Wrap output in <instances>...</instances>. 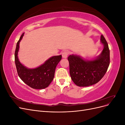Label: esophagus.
Returning <instances> with one entry per match:
<instances>
[{"label": "esophagus", "instance_id": "esophagus-1", "mask_svg": "<svg viewBox=\"0 0 125 125\" xmlns=\"http://www.w3.org/2000/svg\"><path fill=\"white\" fill-rule=\"evenodd\" d=\"M68 55V51H64L62 53V57L63 58H67Z\"/></svg>", "mask_w": 125, "mask_h": 125}]
</instances>
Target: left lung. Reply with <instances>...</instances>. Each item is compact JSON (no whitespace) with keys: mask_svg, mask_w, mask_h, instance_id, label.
I'll return each mask as SVG.
<instances>
[{"mask_svg":"<svg viewBox=\"0 0 125 125\" xmlns=\"http://www.w3.org/2000/svg\"><path fill=\"white\" fill-rule=\"evenodd\" d=\"M100 43L103 45L101 53L91 60L77 55L68 56L70 75L72 80L79 86L96 84L104 77L109 65V50L104 37L101 35Z\"/></svg>","mask_w":125,"mask_h":125,"instance_id":"1","label":"left lung"}]
</instances>
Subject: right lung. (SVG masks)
Returning a JSON list of instances; mask_svg holds the SVG:
<instances>
[{"instance_id":"obj_1","label":"right lung","mask_w":125,"mask_h":125,"mask_svg":"<svg viewBox=\"0 0 125 125\" xmlns=\"http://www.w3.org/2000/svg\"><path fill=\"white\" fill-rule=\"evenodd\" d=\"M22 34L17 42L14 54L15 63L19 77L26 84L34 89L47 88L53 80L56 67L62 59V55L52 56L43 64L34 68H29L21 63L18 58L20 42L24 36Z\"/></svg>"}]
</instances>
